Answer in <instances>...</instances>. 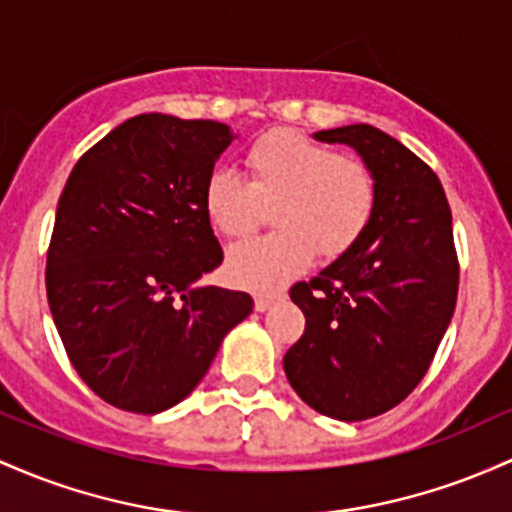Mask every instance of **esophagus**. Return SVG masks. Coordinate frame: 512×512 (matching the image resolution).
Listing matches in <instances>:
<instances>
[{"mask_svg": "<svg viewBox=\"0 0 512 512\" xmlns=\"http://www.w3.org/2000/svg\"><path fill=\"white\" fill-rule=\"evenodd\" d=\"M275 300H278L275 295H256V312H266Z\"/></svg>", "mask_w": 512, "mask_h": 512, "instance_id": "34e87169", "label": "esophagus"}]
</instances>
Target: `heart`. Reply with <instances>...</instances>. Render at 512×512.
<instances>
[{
    "instance_id": "obj_1",
    "label": "heart",
    "mask_w": 512,
    "mask_h": 512,
    "mask_svg": "<svg viewBox=\"0 0 512 512\" xmlns=\"http://www.w3.org/2000/svg\"><path fill=\"white\" fill-rule=\"evenodd\" d=\"M249 179L212 171L203 208L225 237H249L271 208L266 237L234 246L227 273L251 290H275L312 258H338L353 249L377 208V181L363 159L333 154L295 130H271L244 149Z\"/></svg>"
}]
</instances>
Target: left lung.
Returning a JSON list of instances; mask_svg holds the SVG:
<instances>
[{"instance_id":"1","label":"left lung","mask_w":512,"mask_h":512,"mask_svg":"<svg viewBox=\"0 0 512 512\" xmlns=\"http://www.w3.org/2000/svg\"><path fill=\"white\" fill-rule=\"evenodd\" d=\"M314 137L363 157L377 208L353 249L290 287L307 324L283 367L314 411L365 421L418 387L450 326L459 287L452 212L435 171L387 132L358 123Z\"/></svg>"}]
</instances>
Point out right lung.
Returning <instances> with one entry per match:
<instances>
[{
  "mask_svg": "<svg viewBox=\"0 0 512 512\" xmlns=\"http://www.w3.org/2000/svg\"><path fill=\"white\" fill-rule=\"evenodd\" d=\"M232 137L215 120L142 113L84 152L65 183L48 304L77 375L116 409L186 399L254 309L246 292L195 287L222 263L203 188Z\"/></svg>",
  "mask_w": 512,
  "mask_h": 512,
  "instance_id": "obj_1",
  "label": "right lung"
}]
</instances>
